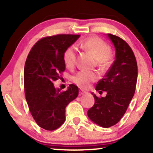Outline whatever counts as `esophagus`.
Returning <instances> with one entry per match:
<instances>
[{
  "instance_id": "obj_1",
  "label": "esophagus",
  "mask_w": 153,
  "mask_h": 153,
  "mask_svg": "<svg viewBox=\"0 0 153 153\" xmlns=\"http://www.w3.org/2000/svg\"><path fill=\"white\" fill-rule=\"evenodd\" d=\"M85 93H86V92H85V91L82 90V89H80V90L79 91V95H80V96H81V95L85 94Z\"/></svg>"
}]
</instances>
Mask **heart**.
<instances>
[{
	"label": "heart",
	"instance_id": "heart-1",
	"mask_svg": "<svg viewBox=\"0 0 153 153\" xmlns=\"http://www.w3.org/2000/svg\"><path fill=\"white\" fill-rule=\"evenodd\" d=\"M85 50L88 51L96 59V64L100 69L104 70L108 67L111 61L110 47L102 39L91 36L82 44ZM63 60L67 68H73L76 61V50L71 46L66 49L63 54ZM99 75L95 72L81 71L72 77V81L81 88H88L92 82H96Z\"/></svg>",
	"mask_w": 153,
	"mask_h": 153
}]
</instances>
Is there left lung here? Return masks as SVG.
<instances>
[{
	"mask_svg": "<svg viewBox=\"0 0 153 153\" xmlns=\"http://www.w3.org/2000/svg\"><path fill=\"white\" fill-rule=\"evenodd\" d=\"M116 50L115 60L104 78L96 85V90L106 97L95 99L94 105L88 111L92 122L104 128L117 124L125 114L134 96L137 80V64L129 45L119 36L108 34Z\"/></svg>",
	"mask_w": 153,
	"mask_h": 153,
	"instance_id": "1",
	"label": "left lung"
}]
</instances>
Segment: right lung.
Here are the masks:
<instances>
[{"label": "right lung", "instance_id": "obj_1", "mask_svg": "<svg viewBox=\"0 0 153 153\" xmlns=\"http://www.w3.org/2000/svg\"><path fill=\"white\" fill-rule=\"evenodd\" d=\"M80 37L78 34H57L39 39L26 58L24 71L26 100L33 118L46 130L57 129L65 121V108L78 95L71 84L60 91L53 82L65 70L63 54Z\"/></svg>", "mask_w": 153, "mask_h": 153}]
</instances>
